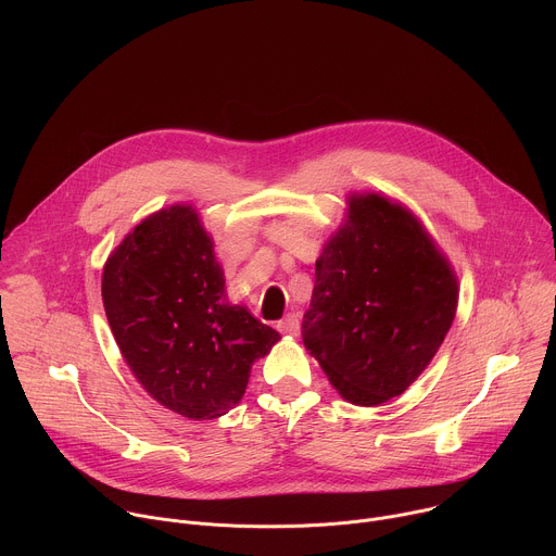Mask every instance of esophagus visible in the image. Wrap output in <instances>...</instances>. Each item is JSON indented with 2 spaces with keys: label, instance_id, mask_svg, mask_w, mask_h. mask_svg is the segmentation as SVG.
Masks as SVG:
<instances>
[{
  "label": "esophagus",
  "instance_id": "obj_1",
  "mask_svg": "<svg viewBox=\"0 0 556 556\" xmlns=\"http://www.w3.org/2000/svg\"><path fill=\"white\" fill-rule=\"evenodd\" d=\"M277 330H279L281 334H288V337H299V330H301L299 316H296V314H288L286 319H281V321L277 324Z\"/></svg>",
  "mask_w": 556,
  "mask_h": 556
}]
</instances>
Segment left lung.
<instances>
[{
  "label": "left lung",
  "instance_id": "1",
  "mask_svg": "<svg viewBox=\"0 0 556 556\" xmlns=\"http://www.w3.org/2000/svg\"><path fill=\"white\" fill-rule=\"evenodd\" d=\"M345 219L316 260L303 345L352 405L401 395L438 354L457 309V275L401 202L348 195Z\"/></svg>",
  "mask_w": 556,
  "mask_h": 556
}]
</instances>
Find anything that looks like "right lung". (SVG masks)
Listing matches in <instances>:
<instances>
[{
    "instance_id": "obj_1",
    "label": "right lung",
    "mask_w": 556,
    "mask_h": 556,
    "mask_svg": "<svg viewBox=\"0 0 556 556\" xmlns=\"http://www.w3.org/2000/svg\"><path fill=\"white\" fill-rule=\"evenodd\" d=\"M213 237L191 204L144 217L103 266L116 345L155 403L213 420L242 401L251 367L281 339L226 296Z\"/></svg>"
}]
</instances>
